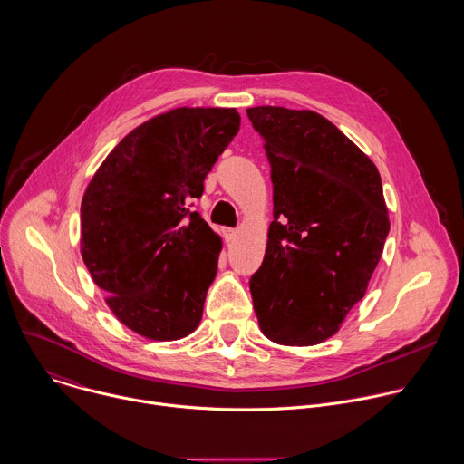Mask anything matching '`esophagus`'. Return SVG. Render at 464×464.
Listing matches in <instances>:
<instances>
[{
    "mask_svg": "<svg viewBox=\"0 0 464 464\" xmlns=\"http://www.w3.org/2000/svg\"><path fill=\"white\" fill-rule=\"evenodd\" d=\"M222 235H224L226 242H231V240L237 237V229H233V227H224V229H222Z\"/></svg>",
    "mask_w": 464,
    "mask_h": 464,
    "instance_id": "34e87169",
    "label": "esophagus"
}]
</instances>
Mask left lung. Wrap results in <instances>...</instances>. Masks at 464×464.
I'll return each instance as SVG.
<instances>
[{"mask_svg":"<svg viewBox=\"0 0 464 464\" xmlns=\"http://www.w3.org/2000/svg\"><path fill=\"white\" fill-rule=\"evenodd\" d=\"M273 182V222L249 280L262 334L314 346L364 296L390 231L375 164L314 111L251 107Z\"/></svg>","mask_w":464,"mask_h":464,"instance_id":"8db88e82","label":"left lung"}]
</instances>
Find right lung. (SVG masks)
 Here are the masks:
<instances>
[{
    "label": "right lung",
    "instance_id": "add662e5",
    "mask_svg": "<svg viewBox=\"0 0 464 464\" xmlns=\"http://www.w3.org/2000/svg\"><path fill=\"white\" fill-rule=\"evenodd\" d=\"M240 127L237 109L180 107L130 130L82 200V256L116 319L177 341L202 319L220 237L193 211Z\"/></svg>",
    "mask_w": 464,
    "mask_h": 464
}]
</instances>
